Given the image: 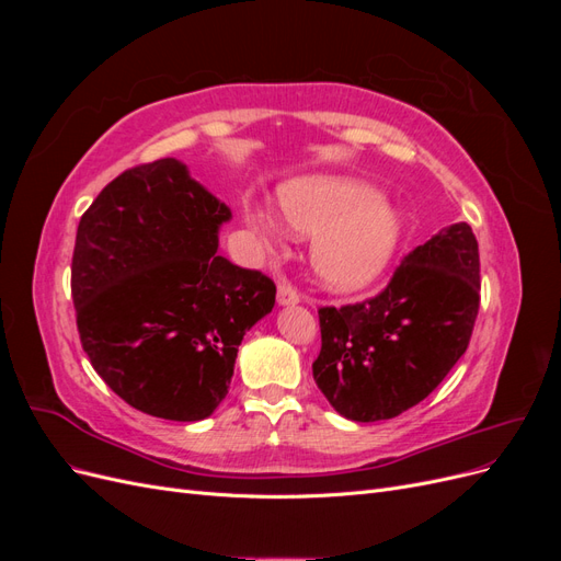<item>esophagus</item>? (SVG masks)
<instances>
[{"mask_svg":"<svg viewBox=\"0 0 561 561\" xmlns=\"http://www.w3.org/2000/svg\"><path fill=\"white\" fill-rule=\"evenodd\" d=\"M299 299H301V295H299L295 285H290V283L278 285V304H280V307H290V304H297Z\"/></svg>","mask_w":561,"mask_h":561,"instance_id":"esophagus-1","label":"esophagus"}]
</instances>
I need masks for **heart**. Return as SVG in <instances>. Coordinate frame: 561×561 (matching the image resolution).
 Masks as SVG:
<instances>
[{"instance_id": "obj_1", "label": "heart", "mask_w": 561, "mask_h": 561, "mask_svg": "<svg viewBox=\"0 0 561 561\" xmlns=\"http://www.w3.org/2000/svg\"><path fill=\"white\" fill-rule=\"evenodd\" d=\"M278 201L287 225L316 236L311 264L332 290L351 293L377 280L402 243L400 213L365 180H297L283 186ZM248 222L266 245H276L285 233L264 210H250Z\"/></svg>"}]
</instances>
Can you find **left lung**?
<instances>
[{
    "label": "left lung",
    "mask_w": 561,
    "mask_h": 561,
    "mask_svg": "<svg viewBox=\"0 0 561 561\" xmlns=\"http://www.w3.org/2000/svg\"><path fill=\"white\" fill-rule=\"evenodd\" d=\"M478 311V239L458 222L407 254L379 295L318 309L313 379L351 421L400 416L466 353Z\"/></svg>",
    "instance_id": "left-lung-1"
}]
</instances>
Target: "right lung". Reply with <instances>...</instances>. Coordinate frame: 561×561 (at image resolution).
<instances>
[{
    "label": "right lung",
    "instance_id": "obj_1",
    "mask_svg": "<svg viewBox=\"0 0 561 561\" xmlns=\"http://www.w3.org/2000/svg\"><path fill=\"white\" fill-rule=\"evenodd\" d=\"M229 217L184 163L159 159L114 178L79 219L72 301L81 346L135 410L210 416L243 334L274 309V280L217 254Z\"/></svg>",
    "mask_w": 561,
    "mask_h": 561
}]
</instances>
